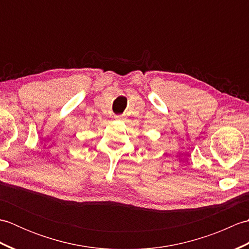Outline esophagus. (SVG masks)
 <instances>
[{"instance_id": "obj_1", "label": "esophagus", "mask_w": 249, "mask_h": 249, "mask_svg": "<svg viewBox=\"0 0 249 249\" xmlns=\"http://www.w3.org/2000/svg\"><path fill=\"white\" fill-rule=\"evenodd\" d=\"M115 119H118V120L122 119V115H115Z\"/></svg>"}]
</instances>
